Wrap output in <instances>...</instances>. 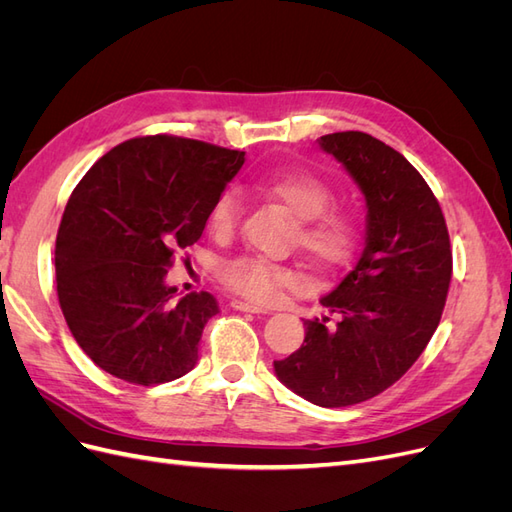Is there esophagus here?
I'll list each match as a JSON object with an SVG mask.
<instances>
[{
	"label": "esophagus",
	"mask_w": 512,
	"mask_h": 512,
	"mask_svg": "<svg viewBox=\"0 0 512 512\" xmlns=\"http://www.w3.org/2000/svg\"><path fill=\"white\" fill-rule=\"evenodd\" d=\"M230 307L237 309V312H250V314H269L267 307H260L256 303L250 301H241V299H232Z\"/></svg>",
	"instance_id": "1"
}]
</instances>
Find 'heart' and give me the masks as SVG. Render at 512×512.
<instances>
[{
    "label": "heart",
    "instance_id": "heart-1",
    "mask_svg": "<svg viewBox=\"0 0 512 512\" xmlns=\"http://www.w3.org/2000/svg\"><path fill=\"white\" fill-rule=\"evenodd\" d=\"M256 188L260 194L280 203L297 218V243L320 269H331L344 262L352 247V222L342 211L329 209L333 190L327 181L305 173L284 170L262 177ZM241 215V200L235 190H226L215 200L209 213V228L218 239L235 235ZM222 280L239 294L254 301H271L282 288L299 284V273L277 262L243 256L222 267Z\"/></svg>",
    "mask_w": 512,
    "mask_h": 512
}]
</instances>
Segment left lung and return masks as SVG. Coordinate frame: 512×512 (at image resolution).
I'll return each instance as SVG.
<instances>
[{
    "mask_svg": "<svg viewBox=\"0 0 512 512\" xmlns=\"http://www.w3.org/2000/svg\"><path fill=\"white\" fill-rule=\"evenodd\" d=\"M318 145L365 196V245L320 299L337 322L303 320L301 348L273 367L303 399L344 408L389 389L423 354L442 318L453 254L436 196L399 151L365 132L327 134Z\"/></svg>",
    "mask_w": 512,
    "mask_h": 512,
    "instance_id": "8db88e82",
    "label": "left lung"
}]
</instances>
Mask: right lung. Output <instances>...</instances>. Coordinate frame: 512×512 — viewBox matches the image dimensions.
<instances>
[{
  "label": "right lung",
  "mask_w": 512,
  "mask_h": 512,
  "mask_svg": "<svg viewBox=\"0 0 512 512\" xmlns=\"http://www.w3.org/2000/svg\"><path fill=\"white\" fill-rule=\"evenodd\" d=\"M243 156L194 138H132L74 188L55 243L57 297L76 344L106 374L153 386L194 369L218 301L175 299L166 269L203 235Z\"/></svg>",
  "instance_id": "right-lung-1"
}]
</instances>
